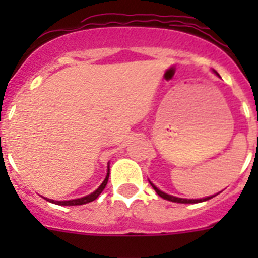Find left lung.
I'll use <instances>...</instances> for the list:
<instances>
[{
  "label": "left lung",
  "instance_id": "8db88e82",
  "mask_svg": "<svg viewBox=\"0 0 258 258\" xmlns=\"http://www.w3.org/2000/svg\"><path fill=\"white\" fill-rule=\"evenodd\" d=\"M151 183V186L154 187V190L156 191V194L159 195V197H161L163 199L165 200H169V202H174V203H182V204H194V203H202V202H206V200H209L212 199L213 197H216V195H212V197H208V198H203V199H182V198H175V197H172V195H168V194L163 192V191H160L159 188L155 186L152 182H150ZM218 195V194H217Z\"/></svg>",
  "mask_w": 258,
  "mask_h": 258
}]
</instances>
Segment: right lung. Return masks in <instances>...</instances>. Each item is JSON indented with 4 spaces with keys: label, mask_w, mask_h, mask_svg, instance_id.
I'll return each instance as SVG.
<instances>
[{
    "label": "right lung",
    "mask_w": 258,
    "mask_h": 258,
    "mask_svg": "<svg viewBox=\"0 0 258 258\" xmlns=\"http://www.w3.org/2000/svg\"><path fill=\"white\" fill-rule=\"evenodd\" d=\"M108 177H109V166H108V172H107L106 178H104V181L102 182L101 186H99L94 192L89 194V195H86V197L84 198H80V199L66 200V202H58V200H51V199H46V200L50 203H54V204H58V206H83V204H86V203L93 202V200H95L99 195H101V192L104 190V187H106L107 182H108Z\"/></svg>",
    "instance_id": "add662e5"
}]
</instances>
